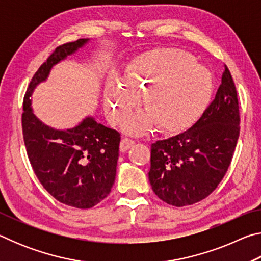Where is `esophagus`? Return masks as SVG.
Instances as JSON below:
<instances>
[{"instance_id": "esophagus-1", "label": "esophagus", "mask_w": 261, "mask_h": 261, "mask_svg": "<svg viewBox=\"0 0 261 261\" xmlns=\"http://www.w3.org/2000/svg\"><path fill=\"white\" fill-rule=\"evenodd\" d=\"M135 145V141L132 139L129 138H124L121 140V144H120V151L121 152H126L127 149H130L132 146Z\"/></svg>"}]
</instances>
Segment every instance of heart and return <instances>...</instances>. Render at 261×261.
<instances>
[{
    "instance_id": "b5f03b06",
    "label": "heart",
    "mask_w": 261,
    "mask_h": 261,
    "mask_svg": "<svg viewBox=\"0 0 261 261\" xmlns=\"http://www.w3.org/2000/svg\"><path fill=\"white\" fill-rule=\"evenodd\" d=\"M140 94L144 110L127 118L124 129L143 135L159 124L177 130L191 123L208 103L212 77L204 65L183 50L161 48L143 53L131 62L125 82L112 74L103 91L107 116L121 122Z\"/></svg>"
}]
</instances>
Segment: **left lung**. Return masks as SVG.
Here are the masks:
<instances>
[{"label":"left lung","instance_id":"8db88e82","mask_svg":"<svg viewBox=\"0 0 261 261\" xmlns=\"http://www.w3.org/2000/svg\"><path fill=\"white\" fill-rule=\"evenodd\" d=\"M240 136L235 84L226 67L215 98L184 132L151 145L149 183L176 207L192 205L214 191L226 175Z\"/></svg>","mask_w":261,"mask_h":261}]
</instances>
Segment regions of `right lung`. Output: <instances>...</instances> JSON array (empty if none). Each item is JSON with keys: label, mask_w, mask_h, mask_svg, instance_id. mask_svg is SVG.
Wrapping results in <instances>:
<instances>
[{"label": "right lung", "mask_w": 261, "mask_h": 261, "mask_svg": "<svg viewBox=\"0 0 261 261\" xmlns=\"http://www.w3.org/2000/svg\"><path fill=\"white\" fill-rule=\"evenodd\" d=\"M90 39L57 47L31 81L21 116L24 143L34 174L56 200L76 208H91L112 190L118 160L121 137L116 130L87 116L76 126L57 130L35 116L33 92L47 81L51 69L67 60Z\"/></svg>", "instance_id": "right-lung-1"}]
</instances>
